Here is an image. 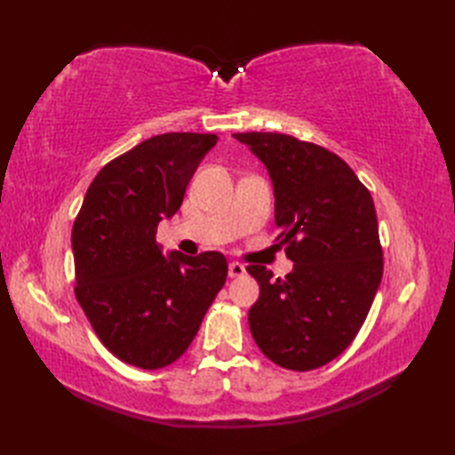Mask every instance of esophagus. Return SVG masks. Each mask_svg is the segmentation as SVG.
I'll use <instances>...</instances> for the list:
<instances>
[{
	"mask_svg": "<svg viewBox=\"0 0 455 455\" xmlns=\"http://www.w3.org/2000/svg\"><path fill=\"white\" fill-rule=\"evenodd\" d=\"M244 274H246V267L243 264H238V262L228 264V275L230 277H240V275H244Z\"/></svg>",
	"mask_w": 455,
	"mask_h": 455,
	"instance_id": "esophagus-1",
	"label": "esophagus"
}]
</instances>
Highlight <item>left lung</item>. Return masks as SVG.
<instances>
[{"label":"left lung","mask_w":455,"mask_h":455,"mask_svg":"<svg viewBox=\"0 0 455 455\" xmlns=\"http://www.w3.org/2000/svg\"><path fill=\"white\" fill-rule=\"evenodd\" d=\"M267 168L275 225L293 262L272 279L264 266L246 272L259 285L248 324L259 350L293 371L316 370L352 344L383 275L373 199L354 170L318 144L279 132H236Z\"/></svg>","instance_id":"1"}]
</instances>
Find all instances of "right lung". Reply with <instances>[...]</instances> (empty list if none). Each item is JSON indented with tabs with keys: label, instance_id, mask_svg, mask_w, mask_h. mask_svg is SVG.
<instances>
[{
	"label": "right lung",
	"instance_id": "1",
	"mask_svg": "<svg viewBox=\"0 0 455 455\" xmlns=\"http://www.w3.org/2000/svg\"><path fill=\"white\" fill-rule=\"evenodd\" d=\"M217 134L166 132L100 170L74 220L76 299L121 362L160 370L196 338L227 282L220 252L162 254L156 228L180 209Z\"/></svg>",
	"mask_w": 455,
	"mask_h": 455
}]
</instances>
